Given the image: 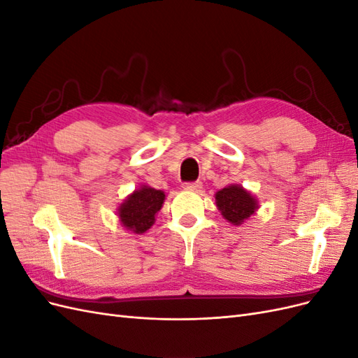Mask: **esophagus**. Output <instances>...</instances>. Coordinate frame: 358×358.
I'll return each instance as SVG.
<instances>
[{"label": "esophagus", "instance_id": "obj_1", "mask_svg": "<svg viewBox=\"0 0 358 358\" xmlns=\"http://www.w3.org/2000/svg\"><path fill=\"white\" fill-rule=\"evenodd\" d=\"M201 187H203V183L199 182V180H197V182H187V183H183V188L189 189V191H200Z\"/></svg>", "mask_w": 358, "mask_h": 358}]
</instances>
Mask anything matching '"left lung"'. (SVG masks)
I'll use <instances>...</instances> for the list:
<instances>
[{
  "instance_id": "obj_1",
  "label": "left lung",
  "mask_w": 358,
  "mask_h": 358,
  "mask_svg": "<svg viewBox=\"0 0 358 358\" xmlns=\"http://www.w3.org/2000/svg\"><path fill=\"white\" fill-rule=\"evenodd\" d=\"M215 203L224 220L233 225H242L259 209L257 197L239 183H230V185L216 191Z\"/></svg>"
}]
</instances>
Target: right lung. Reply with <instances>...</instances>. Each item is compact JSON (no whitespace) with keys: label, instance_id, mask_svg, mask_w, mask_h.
Masks as SVG:
<instances>
[{"label":"right lung","instance_id":"1","mask_svg":"<svg viewBox=\"0 0 358 358\" xmlns=\"http://www.w3.org/2000/svg\"><path fill=\"white\" fill-rule=\"evenodd\" d=\"M166 200V192L149 185H140L117 206L119 224L134 234H143L155 224V216Z\"/></svg>","mask_w":358,"mask_h":358}]
</instances>
